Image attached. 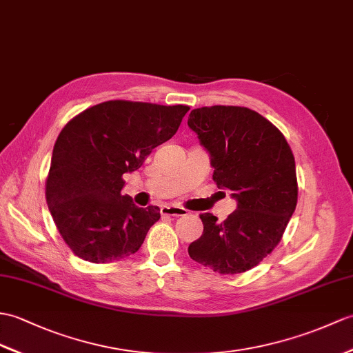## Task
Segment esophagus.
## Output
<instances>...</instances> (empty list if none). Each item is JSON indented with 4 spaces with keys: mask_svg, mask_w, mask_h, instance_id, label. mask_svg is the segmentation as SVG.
<instances>
[{
    "mask_svg": "<svg viewBox=\"0 0 353 353\" xmlns=\"http://www.w3.org/2000/svg\"><path fill=\"white\" fill-rule=\"evenodd\" d=\"M161 215L165 216H183L186 215V209L180 206H162L161 208Z\"/></svg>",
    "mask_w": 353,
    "mask_h": 353,
    "instance_id": "obj_1",
    "label": "esophagus"
}]
</instances>
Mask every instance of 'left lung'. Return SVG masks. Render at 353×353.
<instances>
[{
    "instance_id": "1",
    "label": "left lung",
    "mask_w": 353,
    "mask_h": 353,
    "mask_svg": "<svg viewBox=\"0 0 353 353\" xmlns=\"http://www.w3.org/2000/svg\"><path fill=\"white\" fill-rule=\"evenodd\" d=\"M188 126L209 153L218 186L232 191L237 208L223 223L200 215L203 234L188 252L223 275L241 274L272 252L298 201L290 145L272 123L243 106L192 110Z\"/></svg>"
}]
</instances>
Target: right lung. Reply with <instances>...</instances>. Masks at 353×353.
<instances>
[{"label":"right lung","instance_id":"right-lung-1","mask_svg":"<svg viewBox=\"0 0 353 353\" xmlns=\"http://www.w3.org/2000/svg\"><path fill=\"white\" fill-rule=\"evenodd\" d=\"M190 106L110 101L83 111L57 138L46 201L64 242L78 257L111 263L135 254L161 218L123 195V174L168 141Z\"/></svg>","mask_w":353,"mask_h":353}]
</instances>
